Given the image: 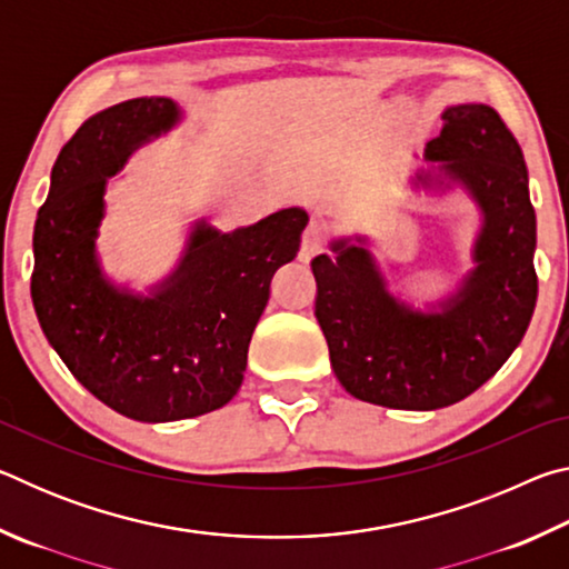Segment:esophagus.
Returning <instances> with one entry per match:
<instances>
[{"label": "esophagus", "mask_w": 569, "mask_h": 569, "mask_svg": "<svg viewBox=\"0 0 569 569\" xmlns=\"http://www.w3.org/2000/svg\"><path fill=\"white\" fill-rule=\"evenodd\" d=\"M326 246V230L319 223H311L303 230V238H301V261L308 263L313 256H319Z\"/></svg>", "instance_id": "obj_1"}]
</instances>
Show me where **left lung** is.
<instances>
[{
  "instance_id": "left-lung-1",
  "label": "left lung",
  "mask_w": 569,
  "mask_h": 569,
  "mask_svg": "<svg viewBox=\"0 0 569 569\" xmlns=\"http://www.w3.org/2000/svg\"><path fill=\"white\" fill-rule=\"evenodd\" d=\"M423 158L465 186L485 216L477 268L441 311H413L387 291L366 238H339L316 256V319L336 379L351 397L389 409L431 411L477 391L522 341L537 303V220L525 156L489 104L447 108ZM431 186V172H417Z\"/></svg>"
}]
</instances>
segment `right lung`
I'll return each mask as SVG.
<instances>
[{
    "label": "right lung",
    "mask_w": 569,
    "mask_h": 569,
    "mask_svg": "<svg viewBox=\"0 0 569 569\" xmlns=\"http://www.w3.org/2000/svg\"><path fill=\"white\" fill-rule=\"evenodd\" d=\"M178 120L168 98L92 114L57 156L34 223L32 303L47 341L92 397L150 423L200 417L236 397L271 278L293 261L308 223L301 208L233 233L200 220L180 266L150 296L112 286L94 253L104 186Z\"/></svg>",
    "instance_id": "add662e5"
}]
</instances>
